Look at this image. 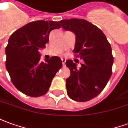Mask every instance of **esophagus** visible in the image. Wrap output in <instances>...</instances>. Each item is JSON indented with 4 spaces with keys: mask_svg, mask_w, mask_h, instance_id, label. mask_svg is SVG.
Returning <instances> with one entry per match:
<instances>
[{
    "mask_svg": "<svg viewBox=\"0 0 128 128\" xmlns=\"http://www.w3.org/2000/svg\"><path fill=\"white\" fill-rule=\"evenodd\" d=\"M62 62L63 66H65V62H66V60H65V59H62Z\"/></svg>",
    "mask_w": 128,
    "mask_h": 128,
    "instance_id": "1",
    "label": "esophagus"
}]
</instances>
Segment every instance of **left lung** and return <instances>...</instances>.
Wrapping results in <instances>:
<instances>
[{
  "instance_id": "obj_1",
  "label": "left lung",
  "mask_w": 128,
  "mask_h": 128,
  "mask_svg": "<svg viewBox=\"0 0 128 128\" xmlns=\"http://www.w3.org/2000/svg\"><path fill=\"white\" fill-rule=\"evenodd\" d=\"M62 27L75 35L74 53L84 64L78 68L71 60L66 61L70 75L66 80L67 94L76 102H87L106 86L112 75V48L101 29L84 19L72 18L59 21Z\"/></svg>"
}]
</instances>
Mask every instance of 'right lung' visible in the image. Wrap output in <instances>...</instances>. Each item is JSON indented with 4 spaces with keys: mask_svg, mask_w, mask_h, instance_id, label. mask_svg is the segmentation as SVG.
<instances>
[{
    "mask_svg": "<svg viewBox=\"0 0 128 128\" xmlns=\"http://www.w3.org/2000/svg\"><path fill=\"white\" fill-rule=\"evenodd\" d=\"M56 21L37 20L26 24L13 33L5 48L6 68L13 84L28 96L46 94L56 72L62 66L59 57L40 61V48H44L49 34L60 29Z\"/></svg>",
    "mask_w": 128,
    "mask_h": 128,
    "instance_id": "1",
    "label": "right lung"
}]
</instances>
